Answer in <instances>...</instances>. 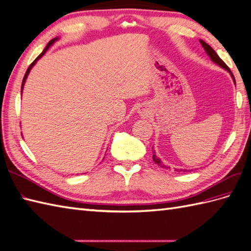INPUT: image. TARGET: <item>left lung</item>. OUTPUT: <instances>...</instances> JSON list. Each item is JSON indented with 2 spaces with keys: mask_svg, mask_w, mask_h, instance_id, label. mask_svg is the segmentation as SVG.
Instances as JSON below:
<instances>
[{
  "mask_svg": "<svg viewBox=\"0 0 251 251\" xmlns=\"http://www.w3.org/2000/svg\"><path fill=\"white\" fill-rule=\"evenodd\" d=\"M200 43H201V45H202V47L203 48H204V50H205V52L207 53V55L211 57V60L214 62V63H216L217 65H219L220 67H223L224 69H226V72H229L230 73V75H231V77H232V79H233V81H234V83H235V78H234V75H233V74H232V72L230 71V68L226 65V63L220 59V57L218 56V54L216 53V52L214 51V49L212 48L211 46L209 45H207L205 42H203V40H201L200 39ZM152 151H153V160H154V162L155 164H157L158 166H160L161 168H167V169H170V167H167V166H165V165H162V162H161V160L159 159V157H157V155L155 154V151L152 149ZM176 171H178V169ZM179 171H187V170H182V169H179Z\"/></svg>",
  "mask_w": 251,
  "mask_h": 251,
  "instance_id": "left-lung-1",
  "label": "left lung"
}]
</instances>
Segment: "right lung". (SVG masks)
Masks as SVG:
<instances>
[{"mask_svg": "<svg viewBox=\"0 0 251 251\" xmlns=\"http://www.w3.org/2000/svg\"><path fill=\"white\" fill-rule=\"evenodd\" d=\"M57 39H59V37H55V38H53V39H51L50 40V42L48 43V44H47V46H46V48L44 49V51L42 52V53H40L37 57H36V59H35V61L31 64V65L30 66H28V68H27V71H26V73H25V77H23V80H22V85H21V94H22V90H23V86H25V80H26V78H27V75L28 74H30V72H31V69H32V67L35 65V64H36V62L40 59V57H42L45 53H46V52H47V50H48L49 48H50V47L52 46V45H53L55 42H56V40Z\"/></svg>", "mask_w": 251, "mask_h": 251, "instance_id": "add662e5", "label": "right lung"}]
</instances>
